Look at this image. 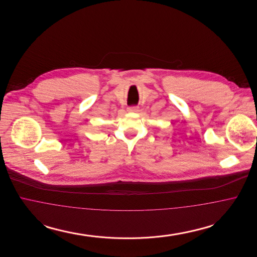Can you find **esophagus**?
<instances>
[{"label": "esophagus", "instance_id": "1", "mask_svg": "<svg viewBox=\"0 0 257 257\" xmlns=\"http://www.w3.org/2000/svg\"><path fill=\"white\" fill-rule=\"evenodd\" d=\"M128 110H130V111H138L139 110V106H130L129 108H128Z\"/></svg>", "mask_w": 257, "mask_h": 257}]
</instances>
